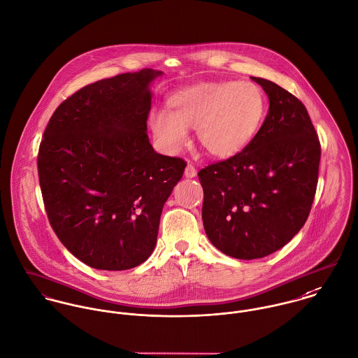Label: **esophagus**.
Wrapping results in <instances>:
<instances>
[{"label":"esophagus","instance_id":"esophagus-1","mask_svg":"<svg viewBox=\"0 0 358 358\" xmlns=\"http://www.w3.org/2000/svg\"><path fill=\"white\" fill-rule=\"evenodd\" d=\"M184 174H185V177H187V178H194V177L196 176V169H195V166H194V164H191V163H188V164H187V167H185Z\"/></svg>","mask_w":358,"mask_h":358}]
</instances>
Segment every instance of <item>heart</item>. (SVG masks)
Returning <instances> with one entry per match:
<instances>
[{"instance_id": "obj_1", "label": "heart", "mask_w": 358, "mask_h": 358, "mask_svg": "<svg viewBox=\"0 0 358 358\" xmlns=\"http://www.w3.org/2000/svg\"><path fill=\"white\" fill-rule=\"evenodd\" d=\"M169 112L149 115L155 138L167 150H178L196 129L201 146L215 159L241 153L259 133L267 112L263 90L250 81H203L171 94Z\"/></svg>"}]
</instances>
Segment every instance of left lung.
Instances as JSON below:
<instances>
[{
  "label": "left lung",
  "mask_w": 358,
  "mask_h": 358,
  "mask_svg": "<svg viewBox=\"0 0 358 358\" xmlns=\"http://www.w3.org/2000/svg\"><path fill=\"white\" fill-rule=\"evenodd\" d=\"M270 99L253 141L198 176L208 238L227 256L266 257L301 229L317 191L321 143L306 106L278 84L252 77Z\"/></svg>",
  "instance_id": "8db88e82"
}]
</instances>
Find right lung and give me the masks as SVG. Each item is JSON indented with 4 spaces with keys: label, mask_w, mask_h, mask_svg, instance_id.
Instances as JSON below:
<instances>
[{
    "label": "right lung",
    "mask_w": 358,
    "mask_h": 358,
    "mask_svg": "<svg viewBox=\"0 0 358 358\" xmlns=\"http://www.w3.org/2000/svg\"><path fill=\"white\" fill-rule=\"evenodd\" d=\"M143 69L88 84L51 116L37 169L50 224L84 264L134 268L153 252L163 205L187 162L156 153L146 134L149 84Z\"/></svg>",
    "instance_id": "right-lung-1"
}]
</instances>
